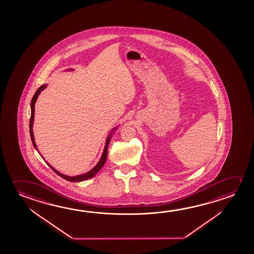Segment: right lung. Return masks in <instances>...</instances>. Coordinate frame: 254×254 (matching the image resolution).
<instances>
[{
    "label": "right lung",
    "mask_w": 254,
    "mask_h": 254,
    "mask_svg": "<svg viewBox=\"0 0 254 254\" xmlns=\"http://www.w3.org/2000/svg\"><path fill=\"white\" fill-rule=\"evenodd\" d=\"M71 71H72V69H70ZM67 71H69V70H67ZM47 84L45 85H42L41 87L38 88L36 92H35V94H34V96H33V98H32V101H31V118H30V123H29V129H30V136H31V140H32V142H33V144H34V148L38 150L37 146L35 144V141H34V132H33V125H34V104H35V102L37 100L38 96L39 95L41 94V92L44 89V88H46ZM116 127H114V128L111 131V133H109V136L106 139V141H105V146H104V152H103V155H102V157H101L100 160H99V162L96 164V167H94V168H92L91 170L88 171L87 173L86 174H83V175H76V176H68V175H64L61 174V173H59V171L56 170L54 167H51L49 163L47 162V164L50 166V168L52 169V170L54 171L55 173L57 174V175H59L60 177H62L64 180H66V181H69V182H73V183H78V182H82V181H86V180L90 179L92 177H94L95 175L99 172L101 168L103 167V166L104 165V163L106 161V158H107V152H108V145L109 143H110V141H111V138H112V135H113V131H115L116 130ZM39 152V151H38Z\"/></svg>",
    "instance_id": "right-lung-1"
}]
</instances>
